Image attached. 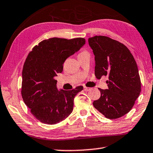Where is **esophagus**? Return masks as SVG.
I'll return each mask as SVG.
<instances>
[{
    "label": "esophagus",
    "mask_w": 153,
    "mask_h": 153,
    "mask_svg": "<svg viewBox=\"0 0 153 153\" xmlns=\"http://www.w3.org/2000/svg\"><path fill=\"white\" fill-rule=\"evenodd\" d=\"M83 89H84V91H89V90L91 89V88H89V87H87L86 86H84L83 87Z\"/></svg>",
    "instance_id": "34e87169"
}]
</instances>
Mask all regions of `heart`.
Returning <instances> with one entry per match:
<instances>
[{
    "label": "heart",
    "instance_id": "b5f03b06",
    "mask_svg": "<svg viewBox=\"0 0 153 153\" xmlns=\"http://www.w3.org/2000/svg\"><path fill=\"white\" fill-rule=\"evenodd\" d=\"M83 52H86V51H82L81 53H83Z\"/></svg>",
    "mask_w": 153,
    "mask_h": 153
}]
</instances>
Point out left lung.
<instances>
[{
	"label": "left lung",
	"instance_id": "8db88e82",
	"mask_svg": "<svg viewBox=\"0 0 153 153\" xmlns=\"http://www.w3.org/2000/svg\"><path fill=\"white\" fill-rule=\"evenodd\" d=\"M95 56L97 79L108 76V89L100 91L93 105L105 117L120 118L131 111L141 91L137 64L129 49L121 42L105 36L88 39Z\"/></svg>",
	"mask_w": 153,
	"mask_h": 153
}]
</instances>
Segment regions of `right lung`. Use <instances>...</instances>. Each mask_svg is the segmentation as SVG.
Segmentation results:
<instances>
[{
	"mask_svg": "<svg viewBox=\"0 0 153 153\" xmlns=\"http://www.w3.org/2000/svg\"><path fill=\"white\" fill-rule=\"evenodd\" d=\"M85 43L83 38L54 37L40 42L27 55L22 71V96L32 114L41 123L56 124L72 112L74 96L83 87L59 91L54 77L63 71L65 60Z\"/></svg>",
	"mask_w": 153,
	"mask_h": 153,
	"instance_id": "1",
	"label": "right lung"
}]
</instances>
